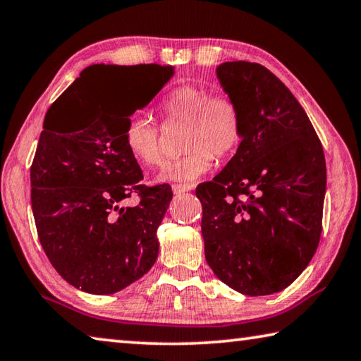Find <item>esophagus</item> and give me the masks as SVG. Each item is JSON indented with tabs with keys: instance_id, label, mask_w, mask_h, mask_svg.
<instances>
[{
	"instance_id": "34e87169",
	"label": "esophagus",
	"mask_w": 361,
	"mask_h": 361,
	"mask_svg": "<svg viewBox=\"0 0 361 361\" xmlns=\"http://www.w3.org/2000/svg\"><path fill=\"white\" fill-rule=\"evenodd\" d=\"M191 186H188V185H173L172 186V191H173V194H176V195H180V194H185V192H188V191H191Z\"/></svg>"
}]
</instances>
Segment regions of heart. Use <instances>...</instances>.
Here are the masks:
<instances>
[{"mask_svg":"<svg viewBox=\"0 0 361 361\" xmlns=\"http://www.w3.org/2000/svg\"><path fill=\"white\" fill-rule=\"evenodd\" d=\"M167 121H186L183 133L185 154L162 166L156 180L191 185L209 172L215 156H231L242 142L243 122L237 103L228 95L213 94L209 87L183 84L175 87L161 106ZM129 154L143 166L161 162L159 127L146 114H133L124 129Z\"/></svg>","mask_w":361,"mask_h":361,"instance_id":"b5f03b06","label":"heart"}]
</instances>
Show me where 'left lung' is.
<instances>
[{"label": "left lung", "mask_w": 361, "mask_h": 361, "mask_svg": "<svg viewBox=\"0 0 361 361\" xmlns=\"http://www.w3.org/2000/svg\"><path fill=\"white\" fill-rule=\"evenodd\" d=\"M216 76L240 108L243 135L221 172L195 189L205 259L232 290L272 295L319 247L325 154L302 106L266 66L224 62Z\"/></svg>", "instance_id": "1"}]
</instances>
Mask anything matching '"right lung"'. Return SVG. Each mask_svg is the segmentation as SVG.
<instances>
[{"instance_id": "add662e5", "label": "right lung", "mask_w": 361, "mask_h": 361, "mask_svg": "<svg viewBox=\"0 0 361 361\" xmlns=\"http://www.w3.org/2000/svg\"><path fill=\"white\" fill-rule=\"evenodd\" d=\"M173 73L156 63L90 65L47 109L30 170L32 209L49 261L78 290L113 295L157 259V228L173 194L143 185L122 135ZM133 193L139 204L124 207Z\"/></svg>"}]
</instances>
